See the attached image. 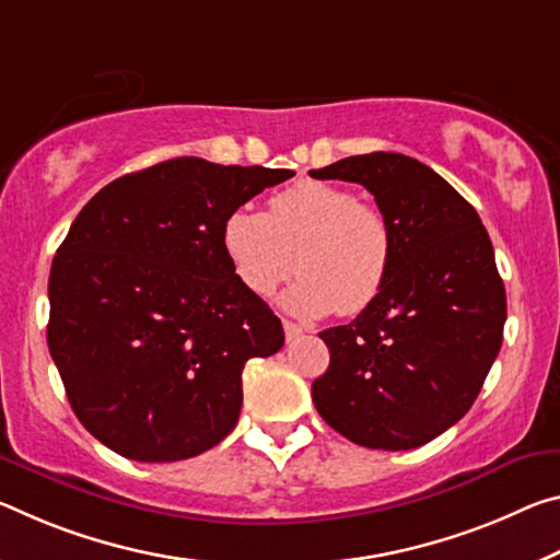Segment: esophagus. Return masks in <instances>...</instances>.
Listing matches in <instances>:
<instances>
[{
  "mask_svg": "<svg viewBox=\"0 0 560 560\" xmlns=\"http://www.w3.org/2000/svg\"><path fill=\"white\" fill-rule=\"evenodd\" d=\"M283 331H287V341L291 343V341H296L301 334H304V328H301L294 322H287V318H283Z\"/></svg>",
  "mask_w": 560,
  "mask_h": 560,
  "instance_id": "obj_1",
  "label": "esophagus"
}]
</instances>
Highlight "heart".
Returning <instances> with one entry per match:
<instances>
[{"label":"heart","instance_id":"heart-1","mask_svg":"<svg viewBox=\"0 0 560 560\" xmlns=\"http://www.w3.org/2000/svg\"><path fill=\"white\" fill-rule=\"evenodd\" d=\"M234 277L248 294L266 299L294 271L301 279L281 296L299 318L361 314L386 287L394 261L388 219L361 203L346 186L304 179L273 194L269 214L236 207L221 224Z\"/></svg>","mask_w":560,"mask_h":560}]
</instances>
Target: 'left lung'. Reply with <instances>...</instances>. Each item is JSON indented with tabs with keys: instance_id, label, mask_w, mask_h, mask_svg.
Returning a JSON list of instances; mask_svg holds the SVG:
<instances>
[{
	"instance_id": "left-lung-1",
	"label": "left lung",
	"mask_w": 560,
	"mask_h": 560,
	"mask_svg": "<svg viewBox=\"0 0 560 560\" xmlns=\"http://www.w3.org/2000/svg\"><path fill=\"white\" fill-rule=\"evenodd\" d=\"M308 174L361 184L394 234L378 299L318 334L331 363L312 384L316 411L359 446L419 448L464 419L501 351L505 289L491 238L419 159L374 152Z\"/></svg>"
}]
</instances>
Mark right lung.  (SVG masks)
<instances>
[{"label": "right lung", "mask_w": 560, "mask_h": 560, "mask_svg": "<svg viewBox=\"0 0 560 560\" xmlns=\"http://www.w3.org/2000/svg\"><path fill=\"white\" fill-rule=\"evenodd\" d=\"M289 168L179 156L106 184L49 273L47 343L84 429L119 456H199L234 431L242 371L283 326L234 277L221 224Z\"/></svg>", "instance_id": "right-lung-1"}]
</instances>
